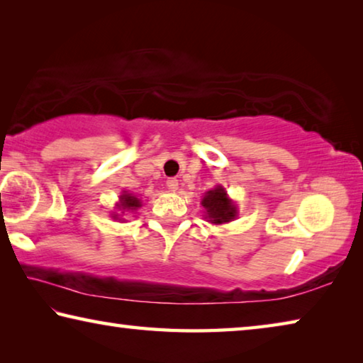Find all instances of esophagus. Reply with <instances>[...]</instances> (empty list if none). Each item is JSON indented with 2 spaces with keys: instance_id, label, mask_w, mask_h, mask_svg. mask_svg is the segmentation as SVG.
<instances>
[{
  "instance_id": "obj_1",
  "label": "esophagus",
  "mask_w": 363,
  "mask_h": 363,
  "mask_svg": "<svg viewBox=\"0 0 363 363\" xmlns=\"http://www.w3.org/2000/svg\"><path fill=\"white\" fill-rule=\"evenodd\" d=\"M167 186L169 190H177V187H179V182H177L176 177H169V179L167 181Z\"/></svg>"
}]
</instances>
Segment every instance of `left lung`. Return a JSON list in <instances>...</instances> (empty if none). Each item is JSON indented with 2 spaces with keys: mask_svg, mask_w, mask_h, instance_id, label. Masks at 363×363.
I'll use <instances>...</instances> for the list:
<instances>
[{
  "mask_svg": "<svg viewBox=\"0 0 363 363\" xmlns=\"http://www.w3.org/2000/svg\"><path fill=\"white\" fill-rule=\"evenodd\" d=\"M201 206H203L206 211L205 218L210 220L211 224H225L237 218V206L229 196H227V192L223 186L208 190L203 200H201Z\"/></svg>",
  "mask_w": 363,
  "mask_h": 363,
  "instance_id": "1",
  "label": "left lung"
}]
</instances>
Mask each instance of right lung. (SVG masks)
Here are the masks:
<instances>
[{
	"mask_svg": "<svg viewBox=\"0 0 363 363\" xmlns=\"http://www.w3.org/2000/svg\"><path fill=\"white\" fill-rule=\"evenodd\" d=\"M116 208H118V210H121V213L134 211V210H138V208H140V200L138 199L136 195L123 192L120 195V201H118V203H116ZM112 218L113 219H118V214H112Z\"/></svg>",
	"mask_w": 363,
	"mask_h": 363,
	"instance_id": "1",
	"label": "right lung"
}]
</instances>
